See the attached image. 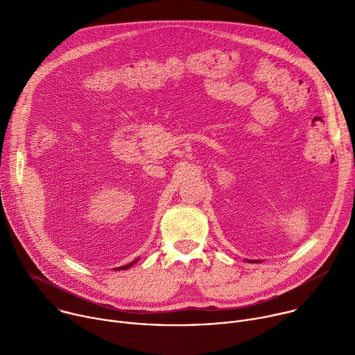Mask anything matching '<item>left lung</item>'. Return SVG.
<instances>
[{"label":"left lung","mask_w":355,"mask_h":355,"mask_svg":"<svg viewBox=\"0 0 355 355\" xmlns=\"http://www.w3.org/2000/svg\"><path fill=\"white\" fill-rule=\"evenodd\" d=\"M247 261H248V260H247Z\"/></svg>","instance_id":"8db88e82"}]
</instances>
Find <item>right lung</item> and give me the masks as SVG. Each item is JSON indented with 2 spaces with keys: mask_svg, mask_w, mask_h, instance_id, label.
I'll use <instances>...</instances> for the list:
<instances>
[{
  "mask_svg": "<svg viewBox=\"0 0 355 355\" xmlns=\"http://www.w3.org/2000/svg\"><path fill=\"white\" fill-rule=\"evenodd\" d=\"M137 260H139V259L133 260L132 263H129V264H126V266H121V267H118V268H114V270H116V271H118V270H119V271H121V270H128V268H130V267H132L135 263H137Z\"/></svg>",
  "mask_w": 355,
  "mask_h": 355,
  "instance_id": "1",
  "label": "right lung"
}]
</instances>
